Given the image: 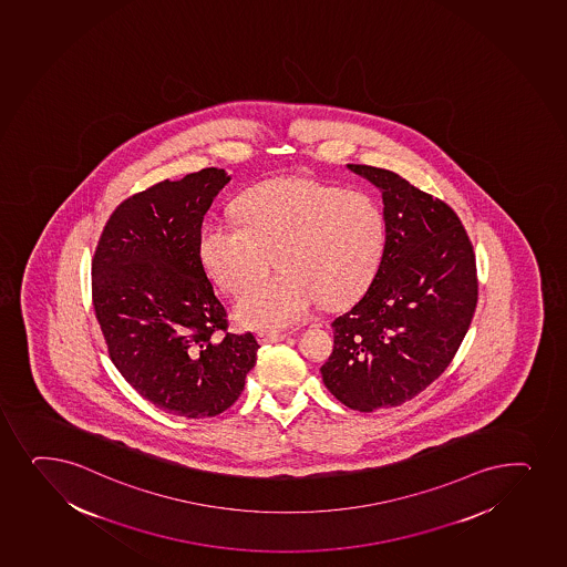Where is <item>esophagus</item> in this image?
I'll return each mask as SVG.
<instances>
[{
    "instance_id": "obj_1",
    "label": "esophagus",
    "mask_w": 567,
    "mask_h": 567,
    "mask_svg": "<svg viewBox=\"0 0 567 567\" xmlns=\"http://www.w3.org/2000/svg\"><path fill=\"white\" fill-rule=\"evenodd\" d=\"M288 338V333H282V331H260L258 333V341L261 343H279V341H285Z\"/></svg>"
}]
</instances>
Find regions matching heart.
<instances>
[{"mask_svg": "<svg viewBox=\"0 0 567 567\" xmlns=\"http://www.w3.org/2000/svg\"><path fill=\"white\" fill-rule=\"evenodd\" d=\"M237 224L210 220L197 252L210 279L243 293L269 269L282 274L245 293L241 324L280 330L319 303L350 306L370 288L386 247L381 207L365 194L312 178H274L252 186L234 205Z\"/></svg>", "mask_w": 567, "mask_h": 567, "instance_id": "1", "label": "heart"}]
</instances>
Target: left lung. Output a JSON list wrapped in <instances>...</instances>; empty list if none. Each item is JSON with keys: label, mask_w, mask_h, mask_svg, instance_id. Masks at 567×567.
I'll return each mask as SVG.
<instances>
[{"label": "left lung", "mask_w": 567, "mask_h": 567, "mask_svg": "<svg viewBox=\"0 0 567 567\" xmlns=\"http://www.w3.org/2000/svg\"><path fill=\"white\" fill-rule=\"evenodd\" d=\"M382 194L386 247L357 306L331 322L326 389L354 411L398 408L449 368L477 307L475 252L458 215L398 173L349 164Z\"/></svg>", "instance_id": "left-lung-1"}]
</instances>
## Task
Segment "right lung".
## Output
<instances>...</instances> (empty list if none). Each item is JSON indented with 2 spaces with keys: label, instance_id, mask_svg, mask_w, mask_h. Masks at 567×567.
Instances as JSON below:
<instances>
[{
  "label": "right lung",
  "instance_id": "1",
  "mask_svg": "<svg viewBox=\"0 0 567 567\" xmlns=\"http://www.w3.org/2000/svg\"><path fill=\"white\" fill-rule=\"evenodd\" d=\"M228 173L207 167L124 199L92 260L94 311L109 357L145 400L186 419L236 403L260 343L229 333L197 243Z\"/></svg>",
  "mask_w": 567,
  "mask_h": 567
}]
</instances>
